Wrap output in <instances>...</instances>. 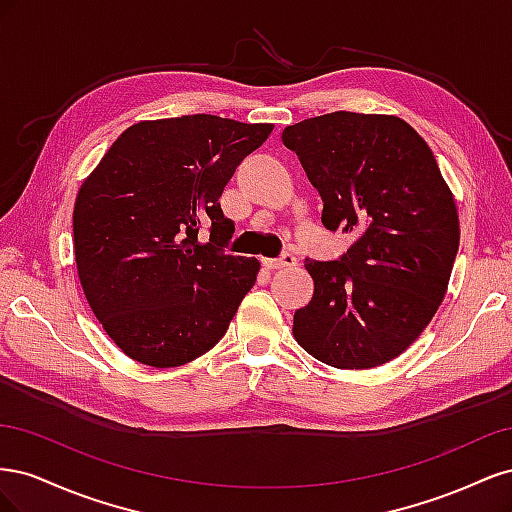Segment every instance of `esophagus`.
Wrapping results in <instances>:
<instances>
[{"label": "esophagus", "instance_id": "1", "mask_svg": "<svg viewBox=\"0 0 512 512\" xmlns=\"http://www.w3.org/2000/svg\"><path fill=\"white\" fill-rule=\"evenodd\" d=\"M297 265V258H294L290 252H284L280 258H262V267L265 269H288Z\"/></svg>", "mask_w": 512, "mask_h": 512}]
</instances>
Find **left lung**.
I'll use <instances>...</instances> for the list:
<instances>
[{"label":"left lung","mask_w":512,"mask_h":512,"mask_svg":"<svg viewBox=\"0 0 512 512\" xmlns=\"http://www.w3.org/2000/svg\"><path fill=\"white\" fill-rule=\"evenodd\" d=\"M322 198V224L352 232L337 260H305L314 297L292 333L314 359L369 369L404 352L438 312L459 250L453 192L418 132L393 115L337 111L282 132Z\"/></svg>","instance_id":"8db88e82"}]
</instances>
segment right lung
I'll list each match as a JSON object with an SVG mask.
<instances>
[{"mask_svg":"<svg viewBox=\"0 0 512 512\" xmlns=\"http://www.w3.org/2000/svg\"><path fill=\"white\" fill-rule=\"evenodd\" d=\"M271 132L215 115L138 121L83 181L76 269L91 312L130 359L179 367L224 337L260 262L224 252L235 228L220 196Z\"/></svg>","mask_w":512,"mask_h":512,"instance_id":"1","label":"right lung"}]
</instances>
